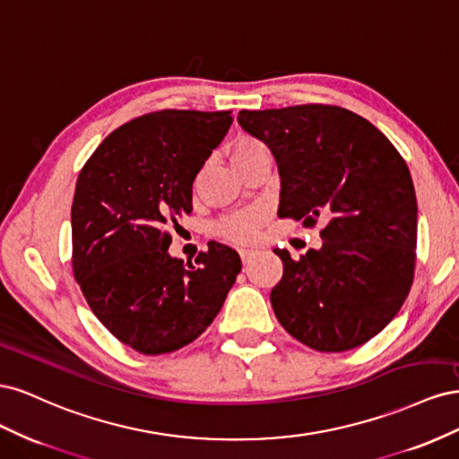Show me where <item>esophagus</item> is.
<instances>
[{
	"mask_svg": "<svg viewBox=\"0 0 459 459\" xmlns=\"http://www.w3.org/2000/svg\"><path fill=\"white\" fill-rule=\"evenodd\" d=\"M239 255H241V260L247 264L248 260H251V256L255 255V251H251V248H241Z\"/></svg>",
	"mask_w": 459,
	"mask_h": 459,
	"instance_id": "1",
	"label": "esophagus"
}]
</instances>
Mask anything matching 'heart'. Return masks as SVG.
Wrapping results in <instances>:
<instances>
[{"mask_svg":"<svg viewBox=\"0 0 459 459\" xmlns=\"http://www.w3.org/2000/svg\"><path fill=\"white\" fill-rule=\"evenodd\" d=\"M262 142L253 140V137H239L238 142L233 143L231 147V160L241 159L247 155H253V152L264 151ZM260 221L258 212H241V214H233L230 218H226L224 221L218 224V233L221 238L231 239V241H245L251 238V233L256 230Z\"/></svg>","mask_w":459,"mask_h":459,"instance_id":"1","label":"heart"}]
</instances>
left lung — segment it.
<instances>
[{
    "mask_svg": "<svg viewBox=\"0 0 459 459\" xmlns=\"http://www.w3.org/2000/svg\"><path fill=\"white\" fill-rule=\"evenodd\" d=\"M238 122L275 159L277 214L325 224L322 247L299 260L273 248L283 262L270 293L277 319L314 351L356 349L391 324L411 287L418 201L404 159L341 107L241 110Z\"/></svg>",
    "mask_w": 459,
    "mask_h": 459,
    "instance_id": "left-lung-1",
    "label": "left lung"
}]
</instances>
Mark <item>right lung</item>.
Instances as JSON below:
<instances>
[{"label":"right lung","instance_id":"right-lung-1","mask_svg":"<svg viewBox=\"0 0 459 459\" xmlns=\"http://www.w3.org/2000/svg\"><path fill=\"white\" fill-rule=\"evenodd\" d=\"M231 126V110L166 108L124 124L82 169L73 211L74 277L97 319L142 354L195 341L224 304L241 258L208 243L199 266L169 253L193 182Z\"/></svg>","mask_w":459,"mask_h":459}]
</instances>
